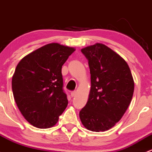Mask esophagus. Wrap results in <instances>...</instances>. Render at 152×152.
I'll return each mask as SVG.
<instances>
[{
  "label": "esophagus",
  "mask_w": 152,
  "mask_h": 152,
  "mask_svg": "<svg viewBox=\"0 0 152 152\" xmlns=\"http://www.w3.org/2000/svg\"><path fill=\"white\" fill-rule=\"evenodd\" d=\"M76 95V91H73V92H71V93H70V96H71V97H74Z\"/></svg>",
  "instance_id": "34e87169"
}]
</instances>
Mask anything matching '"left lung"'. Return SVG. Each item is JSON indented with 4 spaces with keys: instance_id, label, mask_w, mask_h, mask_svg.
<instances>
[{
    "instance_id": "8db88e82",
    "label": "left lung",
    "mask_w": 152,
    "mask_h": 152,
    "mask_svg": "<svg viewBox=\"0 0 152 152\" xmlns=\"http://www.w3.org/2000/svg\"><path fill=\"white\" fill-rule=\"evenodd\" d=\"M82 52L88 60L91 87L79 118L87 129L107 131L121 119L131 103L134 79L126 62L107 45L96 43Z\"/></svg>"
}]
</instances>
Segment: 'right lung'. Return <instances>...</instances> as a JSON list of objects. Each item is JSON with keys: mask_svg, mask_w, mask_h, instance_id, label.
<instances>
[{"mask_svg": "<svg viewBox=\"0 0 152 152\" xmlns=\"http://www.w3.org/2000/svg\"><path fill=\"white\" fill-rule=\"evenodd\" d=\"M75 50L56 42L47 44L17 65L12 80L13 96L21 114L34 126H53L67 107L62 67Z\"/></svg>", "mask_w": 152, "mask_h": 152, "instance_id": "obj_1", "label": "right lung"}]
</instances>
